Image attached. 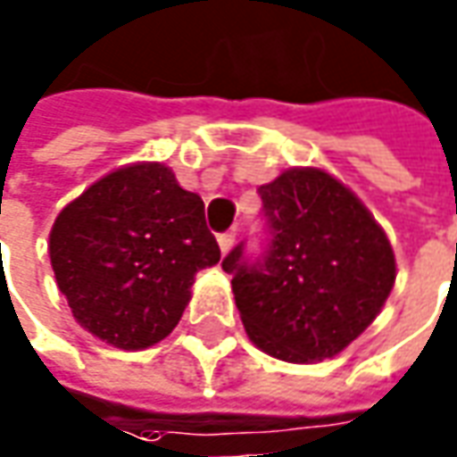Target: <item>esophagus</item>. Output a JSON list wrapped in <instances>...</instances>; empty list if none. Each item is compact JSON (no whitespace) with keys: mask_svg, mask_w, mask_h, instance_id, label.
I'll list each match as a JSON object with an SVG mask.
<instances>
[{"mask_svg":"<svg viewBox=\"0 0 457 457\" xmlns=\"http://www.w3.org/2000/svg\"><path fill=\"white\" fill-rule=\"evenodd\" d=\"M217 243H220V250L228 255L229 250L235 247V232H225V235H220V237H217Z\"/></svg>","mask_w":457,"mask_h":457,"instance_id":"esophagus-1","label":"esophagus"}]
</instances>
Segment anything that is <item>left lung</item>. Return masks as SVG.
Here are the masks:
<instances>
[{
    "mask_svg": "<svg viewBox=\"0 0 457 457\" xmlns=\"http://www.w3.org/2000/svg\"><path fill=\"white\" fill-rule=\"evenodd\" d=\"M258 192L270 228L265 258L247 262L237 245L222 260L247 337L291 364L341 354L395 286L385 229L326 169L293 166Z\"/></svg>",
    "mask_w": 457,
    "mask_h": 457,
    "instance_id": "1",
    "label": "left lung"
}]
</instances>
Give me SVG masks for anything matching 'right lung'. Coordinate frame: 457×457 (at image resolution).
<instances>
[{
    "instance_id": "right-lung-1",
    "label": "right lung",
    "mask_w": 457,
    "mask_h": 457,
    "mask_svg": "<svg viewBox=\"0 0 457 457\" xmlns=\"http://www.w3.org/2000/svg\"><path fill=\"white\" fill-rule=\"evenodd\" d=\"M47 250L72 319L123 352L169 337L195 276L220 262L202 197L181 189L159 162L93 181L55 217Z\"/></svg>"
}]
</instances>
